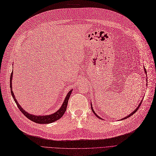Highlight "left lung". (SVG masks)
<instances>
[{
    "mask_svg": "<svg viewBox=\"0 0 156 156\" xmlns=\"http://www.w3.org/2000/svg\"><path fill=\"white\" fill-rule=\"evenodd\" d=\"M145 73H147V71H146V69H145ZM141 102H142V101H141ZM141 103H140V105H139V106H138V107H137V108H136V110H135V111H134V112H132L131 114H130L129 115V116H126L125 118H123L122 119H126V118H128L130 117L131 116H132V115H133V114H134V113H135V112H136V111H137L138 110V108H140V105H141ZM91 108H92V111H93V112H94V114L96 115V117H98V118H100V117H99L98 116V115H97V114H96L95 113V112H94V110H93V107H92V105H91ZM100 119H101V118H100Z\"/></svg>",
    "mask_w": 156,
    "mask_h": 156,
    "instance_id": "obj_1",
    "label": "left lung"
}]
</instances>
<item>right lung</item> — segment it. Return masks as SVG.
<instances>
[{
    "label": "right lung",
    "instance_id": "obj_1",
    "mask_svg": "<svg viewBox=\"0 0 156 156\" xmlns=\"http://www.w3.org/2000/svg\"><path fill=\"white\" fill-rule=\"evenodd\" d=\"M13 71L11 72V77H10V88H11V95H12L13 98V100L15 101V102L16 103V105L18 107V108H19V110L21 111L22 113H23V114L26 117H27L28 119H30V120H31L32 122H35L37 123H42V124H48V123H53L55 121H57L58 119H59L60 118H61L62 117V116L63 114H64L65 112L66 111V109H67V103H68V100L69 99V97H70V95L72 93V90H70L69 92V93L67 94V96L66 97V99L63 101V104L61 107V108L59 109L58 111H57L55 113L53 114H51L49 115V116H34V115H31L30 114L27 113V112H26L24 109H23L20 105L19 104L18 101H16V100L15 99L14 94H13V92L12 90V87H11V82H12V76H13Z\"/></svg>",
    "mask_w": 156,
    "mask_h": 156
}]
</instances>
